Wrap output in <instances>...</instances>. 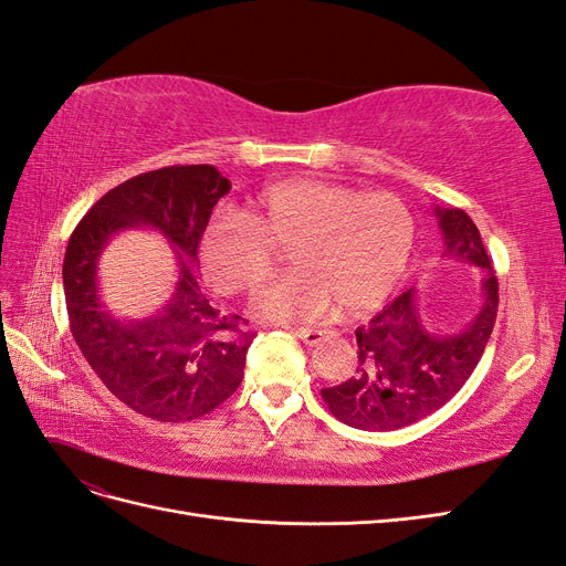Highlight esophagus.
Returning <instances> with one entry per match:
<instances>
[{
	"mask_svg": "<svg viewBox=\"0 0 566 566\" xmlns=\"http://www.w3.org/2000/svg\"><path fill=\"white\" fill-rule=\"evenodd\" d=\"M297 338L304 343V345H318L321 340H326L328 338V331H312V328H295L293 331Z\"/></svg>",
	"mask_w": 566,
	"mask_h": 566,
	"instance_id": "34e87169",
	"label": "esophagus"
}]
</instances>
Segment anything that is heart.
<instances>
[{"label":"heart","instance_id":"heart-1","mask_svg":"<svg viewBox=\"0 0 566 566\" xmlns=\"http://www.w3.org/2000/svg\"><path fill=\"white\" fill-rule=\"evenodd\" d=\"M415 221L402 200L340 182L283 180L254 195L240 213H213L202 231L200 264L221 295H252L290 252L295 276L266 287L254 316L307 324L338 312L376 310L402 279Z\"/></svg>","mask_w":566,"mask_h":566}]
</instances>
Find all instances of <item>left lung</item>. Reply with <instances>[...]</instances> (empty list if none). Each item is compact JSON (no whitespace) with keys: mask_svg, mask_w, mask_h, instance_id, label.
Returning a JSON list of instances; mask_svg holds the SVG:
<instances>
[{"mask_svg":"<svg viewBox=\"0 0 566 566\" xmlns=\"http://www.w3.org/2000/svg\"><path fill=\"white\" fill-rule=\"evenodd\" d=\"M442 254L481 271V307L457 333H433L409 287L355 331L357 369L321 397L343 423L361 431H395L433 415L460 392L483 357L497 316V276L476 223L462 209H433Z\"/></svg>","mask_w":566,"mask_h":566,"instance_id":"obj_1","label":"left lung"}]
</instances>
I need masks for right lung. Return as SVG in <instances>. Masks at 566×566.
I'll return each mask as SVG.
<instances>
[{
	"label": "right lung",
	"mask_w": 566,
	"mask_h": 566,
	"mask_svg": "<svg viewBox=\"0 0 566 566\" xmlns=\"http://www.w3.org/2000/svg\"><path fill=\"white\" fill-rule=\"evenodd\" d=\"M231 180L209 164L164 166L106 192L69 240L64 290L69 324L102 384L133 411L157 421H192L231 397L245 376L254 338L245 318L219 312L192 273L211 209ZM155 227L172 242L179 281L165 307L116 319L98 297V254L118 230Z\"/></svg>",
	"instance_id": "obj_1"
}]
</instances>
